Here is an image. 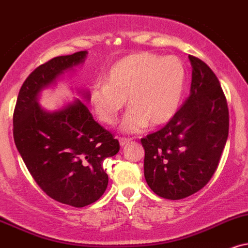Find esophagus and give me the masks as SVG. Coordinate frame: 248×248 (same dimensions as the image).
<instances>
[{
	"label": "esophagus",
	"instance_id": "34e87169",
	"mask_svg": "<svg viewBox=\"0 0 248 248\" xmlns=\"http://www.w3.org/2000/svg\"><path fill=\"white\" fill-rule=\"evenodd\" d=\"M130 141H132V139H126V137H120V139H119L121 147H124V145H126L127 143H129Z\"/></svg>",
	"mask_w": 248,
	"mask_h": 248
}]
</instances>
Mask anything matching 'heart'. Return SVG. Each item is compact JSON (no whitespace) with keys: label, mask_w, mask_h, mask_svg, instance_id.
I'll list each match as a JSON object with an SVG mask.
<instances>
[{"label":"heart","mask_w":248,"mask_h":248,"mask_svg":"<svg viewBox=\"0 0 248 248\" xmlns=\"http://www.w3.org/2000/svg\"><path fill=\"white\" fill-rule=\"evenodd\" d=\"M186 73L175 56L137 53L113 65L107 83L92 89L90 100L101 122L112 126L128 98L130 107L121 122V129L137 133L150 122L159 126L171 120L183 94Z\"/></svg>","instance_id":"b5f03b06"}]
</instances>
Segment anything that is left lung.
I'll list each match as a JSON object with an SVG mask.
<instances>
[{
    "mask_svg": "<svg viewBox=\"0 0 248 248\" xmlns=\"http://www.w3.org/2000/svg\"><path fill=\"white\" fill-rule=\"evenodd\" d=\"M192 84L187 100L165 127L141 140L144 177L151 190L181 200L209 183L229 135V108L214 71L189 55Z\"/></svg>",
    "mask_w": 248,
    "mask_h": 248,
    "instance_id": "left-lung-1",
    "label": "left lung"
}]
</instances>
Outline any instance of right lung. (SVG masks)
Instances as JSON below:
<instances>
[{
    "instance_id": "add662e5",
    "label": "right lung",
    "mask_w": 248,
    "mask_h": 248,
    "mask_svg": "<svg viewBox=\"0 0 248 248\" xmlns=\"http://www.w3.org/2000/svg\"><path fill=\"white\" fill-rule=\"evenodd\" d=\"M88 52L58 56L39 65L20 88L14 111V140L29 172L49 198L82 208L100 199L108 184L104 159L120 144L94 121L82 100L46 111L38 104L41 90L84 62ZM83 99L90 93L80 91Z\"/></svg>"
}]
</instances>
